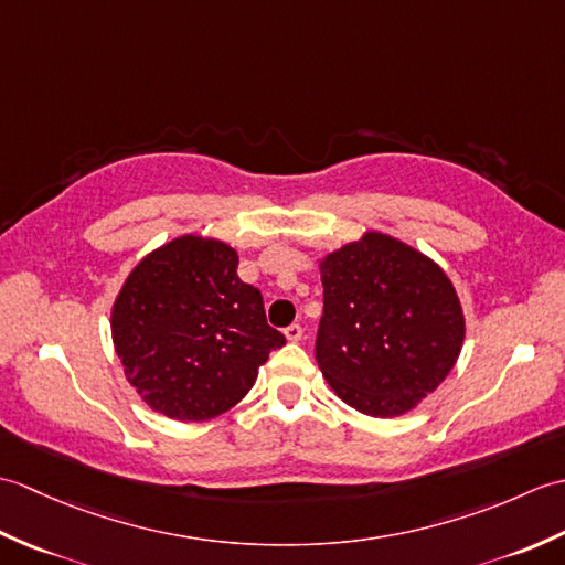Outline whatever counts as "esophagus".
Masks as SVG:
<instances>
[{
	"label": "esophagus",
	"mask_w": 565,
	"mask_h": 565,
	"mask_svg": "<svg viewBox=\"0 0 565 565\" xmlns=\"http://www.w3.org/2000/svg\"><path fill=\"white\" fill-rule=\"evenodd\" d=\"M284 334H286V340H289V342H298V340L303 338V328L298 326V322H294V326H289V328L284 330Z\"/></svg>",
	"instance_id": "1"
}]
</instances>
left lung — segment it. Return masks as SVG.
<instances>
[{
	"instance_id": "8db88e82",
	"label": "left lung",
	"mask_w": 565,
	"mask_h": 565,
	"mask_svg": "<svg viewBox=\"0 0 565 565\" xmlns=\"http://www.w3.org/2000/svg\"><path fill=\"white\" fill-rule=\"evenodd\" d=\"M316 359L354 411L398 417L437 391L459 359L466 320L437 262L369 231L320 262Z\"/></svg>"
}]
</instances>
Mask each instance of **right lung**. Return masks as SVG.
Masks as SVG:
<instances>
[{
	"mask_svg": "<svg viewBox=\"0 0 565 565\" xmlns=\"http://www.w3.org/2000/svg\"><path fill=\"white\" fill-rule=\"evenodd\" d=\"M237 252L213 237H174L128 274L111 308L126 379L154 413L203 423L255 386L286 338L262 294L237 276Z\"/></svg>",
	"mask_w": 565,
	"mask_h": 565,
	"instance_id": "right-lung-1",
	"label": "right lung"
}]
</instances>
